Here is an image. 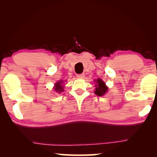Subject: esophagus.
Returning a JSON list of instances; mask_svg holds the SVG:
<instances>
[{"label": "esophagus", "mask_w": 157, "mask_h": 157, "mask_svg": "<svg viewBox=\"0 0 157 157\" xmlns=\"http://www.w3.org/2000/svg\"><path fill=\"white\" fill-rule=\"evenodd\" d=\"M77 77H78V78H83L85 76V74H77Z\"/></svg>", "instance_id": "34e87169"}]
</instances>
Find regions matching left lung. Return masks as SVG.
Returning <instances> with one entry per match:
<instances>
[{
    "mask_svg": "<svg viewBox=\"0 0 157 157\" xmlns=\"http://www.w3.org/2000/svg\"><path fill=\"white\" fill-rule=\"evenodd\" d=\"M96 85V89H95V94L98 96H104L105 94L108 91V87L106 86L104 81H103L101 78H98L95 80Z\"/></svg>",
    "mask_w": 157,
    "mask_h": 157,
    "instance_id": "1",
    "label": "left lung"
}]
</instances>
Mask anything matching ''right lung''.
I'll return each instance as SVG.
<instances>
[{"instance_id":"right-lung-1","label":"right lung","mask_w":157,"mask_h":157,"mask_svg":"<svg viewBox=\"0 0 157 157\" xmlns=\"http://www.w3.org/2000/svg\"><path fill=\"white\" fill-rule=\"evenodd\" d=\"M63 82V81H58L57 83H55L54 90L57 92V93H61V92L63 91L64 86L62 85Z\"/></svg>"}]
</instances>
